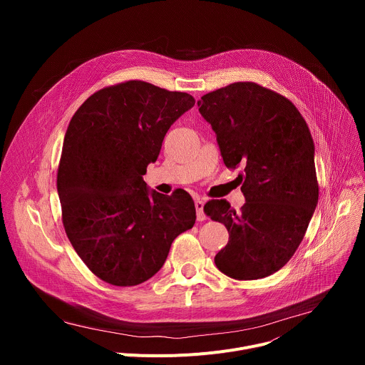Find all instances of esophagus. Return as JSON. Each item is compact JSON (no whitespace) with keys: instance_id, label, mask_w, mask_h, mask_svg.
<instances>
[{"instance_id":"esophagus-1","label":"esophagus","mask_w":365,"mask_h":365,"mask_svg":"<svg viewBox=\"0 0 365 365\" xmlns=\"http://www.w3.org/2000/svg\"><path fill=\"white\" fill-rule=\"evenodd\" d=\"M203 200L200 197H196L195 199V207H196V217H197V221H205L206 220V215L203 214Z\"/></svg>"}]
</instances>
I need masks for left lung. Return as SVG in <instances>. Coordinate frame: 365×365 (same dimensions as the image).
Wrapping results in <instances>:
<instances>
[{"label":"left lung","instance_id":"obj_1","mask_svg":"<svg viewBox=\"0 0 365 365\" xmlns=\"http://www.w3.org/2000/svg\"><path fill=\"white\" fill-rule=\"evenodd\" d=\"M199 113L212 125L228 169L238 175L245 203L206 202L228 244L215 255L220 272L257 280L280 270L300 245L315 212L319 185L309 127L286 96L255 82H235L203 95Z\"/></svg>","mask_w":365,"mask_h":365}]
</instances>
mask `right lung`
Masks as SVG:
<instances>
[{
    "mask_svg": "<svg viewBox=\"0 0 365 365\" xmlns=\"http://www.w3.org/2000/svg\"><path fill=\"white\" fill-rule=\"evenodd\" d=\"M193 106L186 92L125 81L92 93L69 123L58 168L62 222L82 262L106 283L148 280L195 224L187 192L150 195L143 180L170 125Z\"/></svg>",
    "mask_w": 365,
    "mask_h": 365,
    "instance_id": "1",
    "label": "right lung"
}]
</instances>
